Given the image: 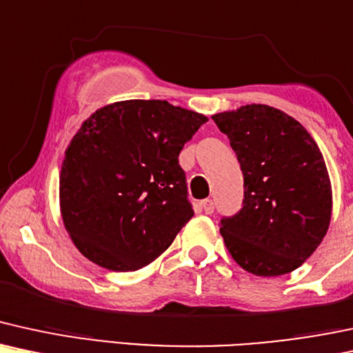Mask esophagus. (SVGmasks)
I'll use <instances>...</instances> for the list:
<instances>
[{"instance_id":"esophagus-1","label":"esophagus","mask_w":353,"mask_h":353,"mask_svg":"<svg viewBox=\"0 0 353 353\" xmlns=\"http://www.w3.org/2000/svg\"><path fill=\"white\" fill-rule=\"evenodd\" d=\"M200 208L205 214H211L214 211V205H213V201H211V200H203L200 203Z\"/></svg>"}]
</instances>
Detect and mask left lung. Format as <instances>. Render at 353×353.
I'll use <instances>...</instances> for the list:
<instances>
[{"instance_id": "1", "label": "left lung", "mask_w": 353, "mask_h": 353, "mask_svg": "<svg viewBox=\"0 0 353 353\" xmlns=\"http://www.w3.org/2000/svg\"><path fill=\"white\" fill-rule=\"evenodd\" d=\"M244 176L238 214L221 219L231 258L254 276L292 272L329 230L332 185L316 140L296 119L264 103L214 114Z\"/></svg>"}]
</instances>
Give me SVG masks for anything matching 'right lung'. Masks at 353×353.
Segmentation results:
<instances>
[{
	"instance_id": "right-lung-1",
	"label": "right lung",
	"mask_w": 353,
	"mask_h": 353,
	"mask_svg": "<svg viewBox=\"0 0 353 353\" xmlns=\"http://www.w3.org/2000/svg\"><path fill=\"white\" fill-rule=\"evenodd\" d=\"M208 119L167 101L95 110L65 148L59 205L76 248L115 272L142 269L193 216L178 155Z\"/></svg>"
}]
</instances>
